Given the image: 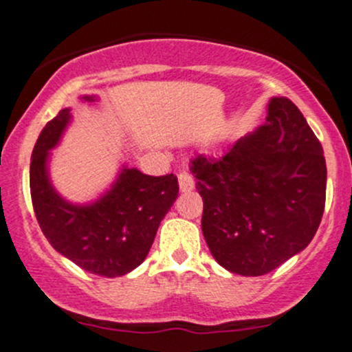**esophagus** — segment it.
I'll return each mask as SVG.
<instances>
[{"mask_svg": "<svg viewBox=\"0 0 352 352\" xmlns=\"http://www.w3.org/2000/svg\"><path fill=\"white\" fill-rule=\"evenodd\" d=\"M179 187L182 192H189V190L194 189V179L192 175H189L187 172L179 173Z\"/></svg>", "mask_w": 352, "mask_h": 352, "instance_id": "esophagus-1", "label": "esophagus"}]
</instances>
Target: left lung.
I'll list each match as a JSON object with an SVG mask.
<instances>
[{
  "instance_id": "obj_1",
  "label": "left lung",
  "mask_w": 352,
  "mask_h": 352,
  "mask_svg": "<svg viewBox=\"0 0 352 352\" xmlns=\"http://www.w3.org/2000/svg\"><path fill=\"white\" fill-rule=\"evenodd\" d=\"M267 122L225 155H197L202 233L230 272L262 276L303 250L325 208L327 166L320 141L286 97L269 102Z\"/></svg>"
}]
</instances>
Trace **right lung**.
I'll return each mask as SVG.
<instances>
[{
	"label": "right lung",
	"instance_id": "right-lung-1",
	"mask_svg": "<svg viewBox=\"0 0 352 352\" xmlns=\"http://www.w3.org/2000/svg\"><path fill=\"white\" fill-rule=\"evenodd\" d=\"M67 120L69 109L59 110L32 151L30 196L38 226L59 254L85 271L102 278L124 276L146 258L160 221L179 196V182L173 173L153 177L124 168L100 201L67 204L54 192L45 172L47 151L59 141Z\"/></svg>",
	"mask_w": 352,
	"mask_h": 352
}]
</instances>
